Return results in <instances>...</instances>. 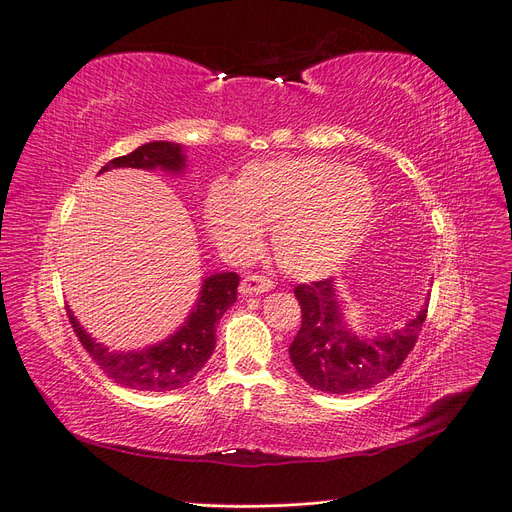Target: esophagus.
I'll use <instances>...</instances> for the list:
<instances>
[{"label": "esophagus", "mask_w": 512, "mask_h": 512, "mask_svg": "<svg viewBox=\"0 0 512 512\" xmlns=\"http://www.w3.org/2000/svg\"><path fill=\"white\" fill-rule=\"evenodd\" d=\"M271 288H273V282L269 280V277L252 273V275H245V277H243L241 286H239V292L243 294V297H250V294L269 292Z\"/></svg>", "instance_id": "obj_1"}]
</instances>
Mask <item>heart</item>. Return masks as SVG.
Instances as JSON below:
<instances>
[{
	"label": "heart",
	"mask_w": 512,
	"mask_h": 512,
	"mask_svg": "<svg viewBox=\"0 0 512 512\" xmlns=\"http://www.w3.org/2000/svg\"><path fill=\"white\" fill-rule=\"evenodd\" d=\"M205 213L215 239L252 252L260 226H271L280 267L299 280L337 271L361 243L374 213V190L356 168L320 158H275L247 164L228 188L213 183Z\"/></svg>",
	"instance_id": "obj_1"
}]
</instances>
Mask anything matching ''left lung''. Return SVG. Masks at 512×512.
I'll return each mask as SVG.
<instances>
[{"label":"left lung","instance_id":"8db88e82","mask_svg":"<svg viewBox=\"0 0 512 512\" xmlns=\"http://www.w3.org/2000/svg\"><path fill=\"white\" fill-rule=\"evenodd\" d=\"M301 329L290 344V361L316 391L346 395L389 378L406 361L427 318V303L404 327L374 337L356 335L344 320L333 280L299 284Z\"/></svg>","mask_w":512,"mask_h":512}]
</instances>
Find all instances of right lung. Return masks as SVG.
I'll return each mask as SVG.
<instances>
[{
  "instance_id": "right-lung-1",
  "label": "right lung",
  "mask_w": 512,
  "mask_h": 512,
  "mask_svg": "<svg viewBox=\"0 0 512 512\" xmlns=\"http://www.w3.org/2000/svg\"><path fill=\"white\" fill-rule=\"evenodd\" d=\"M111 168H160L164 173L181 175L185 170V153L179 143L153 141L134 149L128 156L111 160L102 166L100 173ZM237 286L239 275L232 271L205 277L192 312L181 327L170 337L162 339L160 344L143 350H108L81 327L70 309L68 318L81 346L108 378L134 391H175L194 380L198 371L211 359L215 348V327H218L226 309L235 305Z\"/></svg>"
}]
</instances>
